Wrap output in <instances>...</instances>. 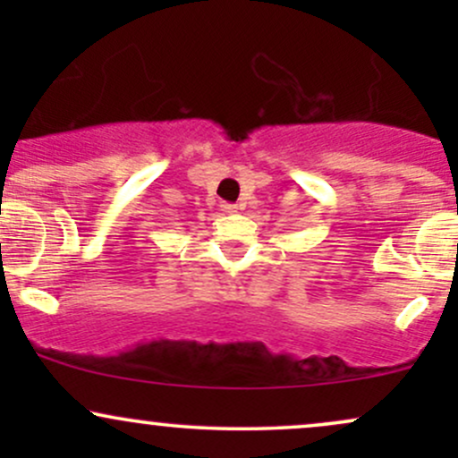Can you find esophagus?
<instances>
[{
	"label": "esophagus",
	"instance_id": "1",
	"mask_svg": "<svg viewBox=\"0 0 458 458\" xmlns=\"http://www.w3.org/2000/svg\"><path fill=\"white\" fill-rule=\"evenodd\" d=\"M222 211H224V213H228V215H233V213H236V204L224 202V204H222Z\"/></svg>",
	"mask_w": 458,
	"mask_h": 458
}]
</instances>
